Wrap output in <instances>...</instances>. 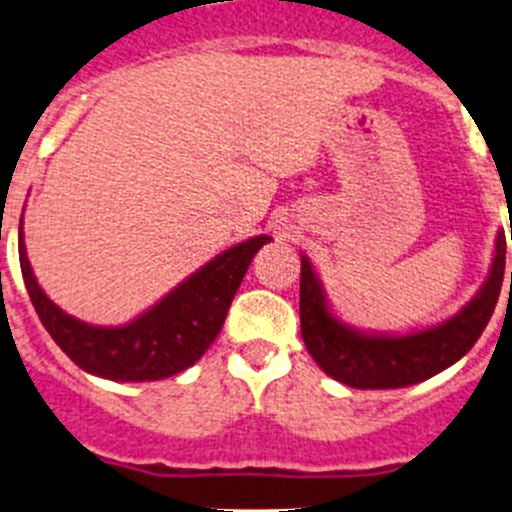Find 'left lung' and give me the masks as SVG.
I'll list each match as a JSON object with an SVG mask.
<instances>
[{"mask_svg": "<svg viewBox=\"0 0 512 512\" xmlns=\"http://www.w3.org/2000/svg\"><path fill=\"white\" fill-rule=\"evenodd\" d=\"M512 241V224H510ZM505 273V234L495 241L490 276L478 296L450 321L411 336H363L343 326L323 301L321 286L301 258V336L313 361L351 388H403L435 376L463 358L488 326ZM512 283V271H510Z\"/></svg>", "mask_w": 512, "mask_h": 512, "instance_id": "obj_1", "label": "left lung"}]
</instances>
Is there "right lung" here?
<instances>
[{"mask_svg":"<svg viewBox=\"0 0 512 512\" xmlns=\"http://www.w3.org/2000/svg\"><path fill=\"white\" fill-rule=\"evenodd\" d=\"M266 241L271 239L256 236L224 251L171 291L159 306L121 328L89 326L44 296L24 251L22 224L19 266L39 321L79 368L111 381H159L194 366L214 343L251 258Z\"/></svg>","mask_w":512,"mask_h":512,"instance_id":"1","label":"right lung"}]
</instances>
